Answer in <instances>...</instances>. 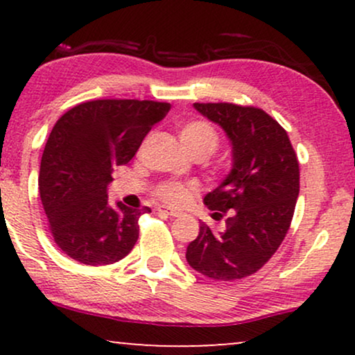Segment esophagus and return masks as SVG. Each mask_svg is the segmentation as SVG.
<instances>
[{
	"instance_id": "34e87169",
	"label": "esophagus",
	"mask_w": 355,
	"mask_h": 355,
	"mask_svg": "<svg viewBox=\"0 0 355 355\" xmlns=\"http://www.w3.org/2000/svg\"><path fill=\"white\" fill-rule=\"evenodd\" d=\"M158 211L159 213H164V215H168V216H181V211H178V210H174V208H171V207H166V205H159L158 207Z\"/></svg>"
}]
</instances>
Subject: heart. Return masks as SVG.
I'll use <instances>...</instances> for the list:
<instances>
[{
  "mask_svg": "<svg viewBox=\"0 0 355 355\" xmlns=\"http://www.w3.org/2000/svg\"><path fill=\"white\" fill-rule=\"evenodd\" d=\"M179 142L182 148L191 155V157H203L208 158L218 148L220 137H218L215 128L208 124L207 121H191L186 123L178 132ZM192 187H186L178 182H166L158 187L157 196L164 202L181 205L187 202V198L192 196Z\"/></svg>",
  "mask_w": 355,
  "mask_h": 355,
  "instance_id": "obj_1",
  "label": "heart"
}]
</instances>
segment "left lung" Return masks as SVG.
I'll use <instances>...</instances> for the list:
<instances>
[{"label":"left lung","mask_w":355,"mask_h":355,"mask_svg":"<svg viewBox=\"0 0 355 355\" xmlns=\"http://www.w3.org/2000/svg\"><path fill=\"white\" fill-rule=\"evenodd\" d=\"M202 116L225 130L232 168L203 203L213 218L226 215L225 231L200 232L187 245V263L220 281L254 275L286 237L299 196V162L288 132L254 106L193 103Z\"/></svg>","instance_id":"obj_1"}]
</instances>
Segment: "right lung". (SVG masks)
Listing matches in <instances>:
<instances>
[{"mask_svg": "<svg viewBox=\"0 0 355 355\" xmlns=\"http://www.w3.org/2000/svg\"><path fill=\"white\" fill-rule=\"evenodd\" d=\"M171 105L150 100H94L58 119L42 155L38 191L56 245L84 265H110L134 249L139 218L110 205L114 168L129 163Z\"/></svg>", "mask_w": 355, "mask_h": 355, "instance_id": "right-lung-1", "label": "right lung"}]
</instances>
